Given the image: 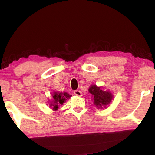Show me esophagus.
<instances>
[{
    "instance_id": "34e87169",
    "label": "esophagus",
    "mask_w": 155,
    "mask_h": 155,
    "mask_svg": "<svg viewBox=\"0 0 155 155\" xmlns=\"http://www.w3.org/2000/svg\"><path fill=\"white\" fill-rule=\"evenodd\" d=\"M74 95L77 96H83L82 92H81V91H79V90H76V91H74Z\"/></svg>"
}]
</instances>
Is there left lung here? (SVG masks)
Here are the masks:
<instances>
[{
    "mask_svg": "<svg viewBox=\"0 0 155 155\" xmlns=\"http://www.w3.org/2000/svg\"><path fill=\"white\" fill-rule=\"evenodd\" d=\"M88 91L92 95L93 103L98 109L107 108L112 103L114 95L109 90L104 91L103 87L91 85L89 87Z\"/></svg>",
    "mask_w": 155,
    "mask_h": 155,
    "instance_id": "left-lung-1",
    "label": "left lung"
}]
</instances>
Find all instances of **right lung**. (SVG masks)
Returning <instances> with one entry per match:
<instances>
[{
	"mask_svg": "<svg viewBox=\"0 0 155 155\" xmlns=\"http://www.w3.org/2000/svg\"><path fill=\"white\" fill-rule=\"evenodd\" d=\"M72 95H70L67 92H59L53 91L52 94V100L49 101V106L52 107L53 111H57L60 105H63L68 99H70Z\"/></svg>",
	"mask_w": 155,
	"mask_h": 155,
	"instance_id": "right-lung-1",
	"label": "right lung"
}]
</instances>
